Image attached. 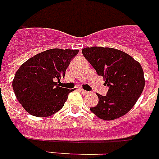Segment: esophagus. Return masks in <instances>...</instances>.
<instances>
[{"label":"esophagus","instance_id":"1","mask_svg":"<svg viewBox=\"0 0 159 159\" xmlns=\"http://www.w3.org/2000/svg\"><path fill=\"white\" fill-rule=\"evenodd\" d=\"M80 93H82L83 95L89 94V92H87V91H85V90H83V89H80Z\"/></svg>","mask_w":159,"mask_h":159}]
</instances>
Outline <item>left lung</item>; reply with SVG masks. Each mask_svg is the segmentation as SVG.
<instances>
[{"label":"left lung","instance_id":"obj_1","mask_svg":"<svg viewBox=\"0 0 159 159\" xmlns=\"http://www.w3.org/2000/svg\"><path fill=\"white\" fill-rule=\"evenodd\" d=\"M82 53L109 87L106 96L96 94L98 104L90 110L105 120L125 115L144 89L146 81L140 63L128 54L110 47H86Z\"/></svg>","mask_w":159,"mask_h":159}]
</instances>
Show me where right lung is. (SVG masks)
I'll return each instance as SVG.
<instances>
[{
	"label": "right lung",
	"instance_id": "1",
	"mask_svg": "<svg viewBox=\"0 0 159 159\" xmlns=\"http://www.w3.org/2000/svg\"><path fill=\"white\" fill-rule=\"evenodd\" d=\"M78 52L79 50L51 49L34 55L19 67L13 78V89L27 112L46 117L63 108L73 90L62 88L58 83Z\"/></svg>",
	"mask_w": 159,
	"mask_h": 159
}]
</instances>
